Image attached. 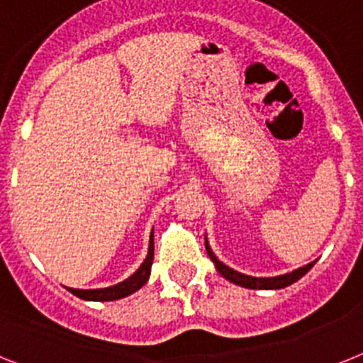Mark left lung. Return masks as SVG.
<instances>
[{"instance_id":"left-lung-1","label":"left lung","mask_w":363,"mask_h":363,"mask_svg":"<svg viewBox=\"0 0 363 363\" xmlns=\"http://www.w3.org/2000/svg\"><path fill=\"white\" fill-rule=\"evenodd\" d=\"M205 245H206V252H208L210 260L214 262L216 269H218L227 280H230V282H234V284L243 286V288H249V290H280V288H286V286L297 282V280H299L303 275H306L313 266V262H310L308 266L299 267V269L291 271V273H286V275L269 277V279H258V277L243 275V273H238V271H234L228 266H225L223 262H219L218 258L214 257L212 249L208 247V242H205Z\"/></svg>"}]
</instances>
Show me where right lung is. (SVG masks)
Masks as SVG:
<instances>
[{
  "mask_svg": "<svg viewBox=\"0 0 363 363\" xmlns=\"http://www.w3.org/2000/svg\"><path fill=\"white\" fill-rule=\"evenodd\" d=\"M153 255H155V243H153V234H151L147 257H145L144 264L136 269L135 275H130L129 279L120 282V284L111 286V288H101V290H73V288H68V290L72 291L75 297L84 301H116V299H121V297H127V295L135 294L136 290H140V288L147 282L149 275H151V266H153Z\"/></svg>",
  "mask_w": 363,
  "mask_h": 363,
  "instance_id": "add662e5",
  "label": "right lung"
}]
</instances>
